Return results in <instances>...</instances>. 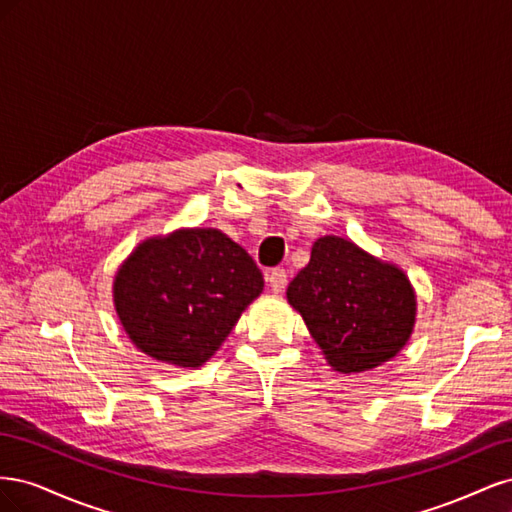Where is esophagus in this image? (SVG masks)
I'll list each match as a JSON object with an SVG mask.
<instances>
[{
	"label": "esophagus",
	"mask_w": 512,
	"mask_h": 512,
	"mask_svg": "<svg viewBox=\"0 0 512 512\" xmlns=\"http://www.w3.org/2000/svg\"><path fill=\"white\" fill-rule=\"evenodd\" d=\"M267 282H269L271 292L280 294V292H284V288H286V284H288V275H286L284 269L277 267V269L267 271Z\"/></svg>",
	"instance_id": "esophagus-1"
}]
</instances>
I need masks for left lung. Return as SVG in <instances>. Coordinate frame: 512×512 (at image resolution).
Returning a JSON list of instances; mask_svg holds the SVG:
<instances>
[{
	"mask_svg": "<svg viewBox=\"0 0 512 512\" xmlns=\"http://www.w3.org/2000/svg\"><path fill=\"white\" fill-rule=\"evenodd\" d=\"M324 359L342 374H361L395 359L416 324V292L395 262L350 239L324 235L286 290Z\"/></svg>",
	"mask_w": 512,
	"mask_h": 512,
	"instance_id": "1",
	"label": "left lung"
}]
</instances>
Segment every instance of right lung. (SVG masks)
Returning a JSON list of instances; mask_svg holds the SVG:
<instances>
[{"instance_id":"1","label":"right lung","mask_w":512,"mask_h":512,"mask_svg":"<svg viewBox=\"0 0 512 512\" xmlns=\"http://www.w3.org/2000/svg\"><path fill=\"white\" fill-rule=\"evenodd\" d=\"M265 280L218 228L147 237L121 262L113 305L130 342L160 363L196 369L220 350Z\"/></svg>"}]
</instances>
